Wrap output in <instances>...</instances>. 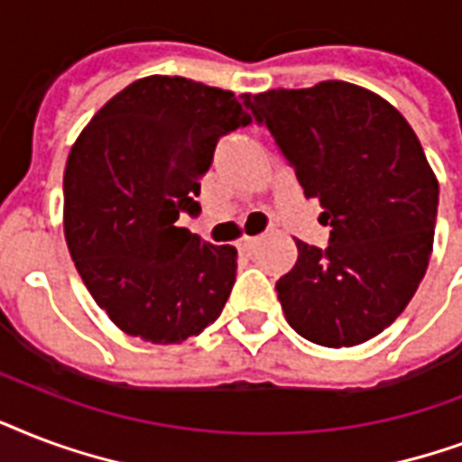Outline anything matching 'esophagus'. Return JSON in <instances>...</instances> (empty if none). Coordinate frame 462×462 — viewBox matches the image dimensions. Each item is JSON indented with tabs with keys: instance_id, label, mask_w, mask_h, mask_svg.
<instances>
[{
	"instance_id": "34e87169",
	"label": "esophagus",
	"mask_w": 462,
	"mask_h": 462,
	"mask_svg": "<svg viewBox=\"0 0 462 462\" xmlns=\"http://www.w3.org/2000/svg\"><path fill=\"white\" fill-rule=\"evenodd\" d=\"M255 248H257V238H250V236L241 238V243H238V253H241V255H250Z\"/></svg>"
}]
</instances>
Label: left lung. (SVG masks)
Listing matches in <instances>:
<instances>
[{
  "instance_id": "8db88e82",
  "label": "left lung",
  "mask_w": 462,
  "mask_h": 462,
  "mask_svg": "<svg viewBox=\"0 0 462 462\" xmlns=\"http://www.w3.org/2000/svg\"><path fill=\"white\" fill-rule=\"evenodd\" d=\"M257 125L323 207L330 245L296 241L277 282L289 325L323 346L376 337L405 310L427 272L439 182L407 120L346 81L243 96Z\"/></svg>"
}]
</instances>
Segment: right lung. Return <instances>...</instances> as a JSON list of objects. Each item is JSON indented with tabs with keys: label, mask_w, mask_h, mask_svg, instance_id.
<instances>
[{
	"label": "right lung",
	"mask_w": 462,
	"mask_h": 462,
	"mask_svg": "<svg viewBox=\"0 0 462 462\" xmlns=\"http://www.w3.org/2000/svg\"><path fill=\"white\" fill-rule=\"evenodd\" d=\"M231 91L182 77H146L103 106L71 146L64 236L94 301L132 337L178 345L224 310L236 248L212 245L180 214L199 212L214 146L248 127Z\"/></svg>",
	"instance_id": "obj_1"
}]
</instances>
